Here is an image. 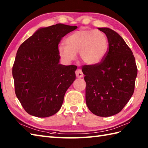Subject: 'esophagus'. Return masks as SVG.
I'll return each mask as SVG.
<instances>
[{
  "label": "esophagus",
  "instance_id": "34e87169",
  "mask_svg": "<svg viewBox=\"0 0 148 148\" xmlns=\"http://www.w3.org/2000/svg\"><path fill=\"white\" fill-rule=\"evenodd\" d=\"M76 76L77 77H82L83 76V74L81 69H77L76 71Z\"/></svg>",
  "mask_w": 148,
  "mask_h": 148
}]
</instances>
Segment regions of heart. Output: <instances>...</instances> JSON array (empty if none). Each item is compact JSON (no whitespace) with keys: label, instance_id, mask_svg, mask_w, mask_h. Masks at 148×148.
Masks as SVG:
<instances>
[{"label":"heart","instance_id":"obj_1","mask_svg":"<svg viewBox=\"0 0 148 148\" xmlns=\"http://www.w3.org/2000/svg\"><path fill=\"white\" fill-rule=\"evenodd\" d=\"M65 45H59V55L67 62L76 58L77 53L84 64L95 65L100 64L109 49L108 37L100 30L81 29L71 34L65 39Z\"/></svg>","mask_w":148,"mask_h":148}]
</instances>
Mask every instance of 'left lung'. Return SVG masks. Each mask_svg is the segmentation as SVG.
Here are the masks:
<instances>
[{
	"label": "left lung",
	"mask_w": 148,
	"mask_h": 148,
	"mask_svg": "<svg viewBox=\"0 0 148 148\" xmlns=\"http://www.w3.org/2000/svg\"><path fill=\"white\" fill-rule=\"evenodd\" d=\"M108 37V52L95 65H84L86 102L94 114L108 117L118 114L132 96L137 68L132 50L123 39L108 28H99Z\"/></svg>",
	"instance_id": "obj_1"
}]
</instances>
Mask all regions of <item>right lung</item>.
<instances>
[{"label": "right lung", "mask_w": 148, "mask_h": 148, "mask_svg": "<svg viewBox=\"0 0 148 148\" xmlns=\"http://www.w3.org/2000/svg\"><path fill=\"white\" fill-rule=\"evenodd\" d=\"M77 28L62 23L41 28L19 47L12 71L15 93L29 114L49 117L61 108L77 66L59 64L58 45Z\"/></svg>", "instance_id": "1"}]
</instances>
